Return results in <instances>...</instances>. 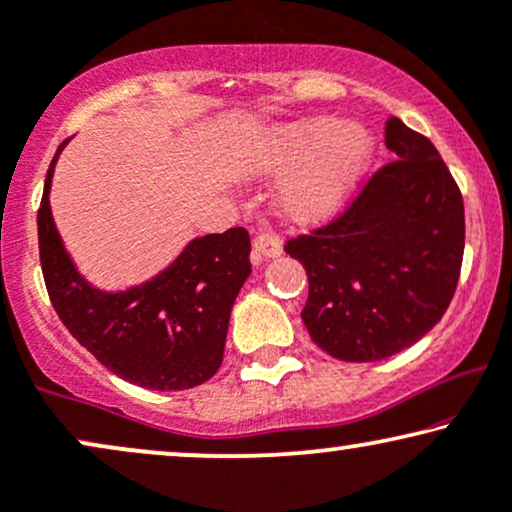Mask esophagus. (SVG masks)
Returning <instances> with one entry per match:
<instances>
[{
  "instance_id": "esophagus-1",
  "label": "esophagus",
  "mask_w": 512,
  "mask_h": 512,
  "mask_svg": "<svg viewBox=\"0 0 512 512\" xmlns=\"http://www.w3.org/2000/svg\"><path fill=\"white\" fill-rule=\"evenodd\" d=\"M252 252H255L257 260H271V257H278L283 252L281 241L274 234H260L252 241Z\"/></svg>"
}]
</instances>
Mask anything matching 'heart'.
<instances>
[{
	"label": "heart",
	"instance_id": "obj_1",
	"mask_svg": "<svg viewBox=\"0 0 512 512\" xmlns=\"http://www.w3.org/2000/svg\"><path fill=\"white\" fill-rule=\"evenodd\" d=\"M371 153L373 139L366 129L323 118L274 127L252 160L271 174L302 165L281 184L278 203L295 222H314L345 203Z\"/></svg>",
	"mask_w": 512,
	"mask_h": 512
}]
</instances>
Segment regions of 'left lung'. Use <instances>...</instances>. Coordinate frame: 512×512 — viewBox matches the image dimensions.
Segmentation results:
<instances>
[{
	"label": "left lung",
	"instance_id": "left-lung-1",
	"mask_svg": "<svg viewBox=\"0 0 512 512\" xmlns=\"http://www.w3.org/2000/svg\"><path fill=\"white\" fill-rule=\"evenodd\" d=\"M385 146L394 160L338 219L286 243L309 278V335L331 357L357 364L430 333L463 262V198L437 148L399 118L387 120Z\"/></svg>",
	"mask_w": 512,
	"mask_h": 512
}]
</instances>
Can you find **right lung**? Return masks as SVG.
<instances>
[{"mask_svg":"<svg viewBox=\"0 0 512 512\" xmlns=\"http://www.w3.org/2000/svg\"><path fill=\"white\" fill-rule=\"evenodd\" d=\"M51 160L40 212V262L49 300L70 335L108 371L148 390H189L222 366L231 307L250 276L243 226L193 238L177 260L139 286L101 290L77 271L51 217Z\"/></svg>","mask_w":512,"mask_h":512,"instance_id":"add662e5","label":"right lung"}]
</instances>
